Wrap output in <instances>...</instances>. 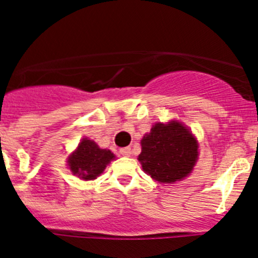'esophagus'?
<instances>
[{
    "label": "esophagus",
    "instance_id": "obj_1",
    "mask_svg": "<svg viewBox=\"0 0 258 258\" xmlns=\"http://www.w3.org/2000/svg\"><path fill=\"white\" fill-rule=\"evenodd\" d=\"M120 154H121L122 156H131L132 154L131 147H122V149L120 150Z\"/></svg>",
    "mask_w": 258,
    "mask_h": 258
}]
</instances>
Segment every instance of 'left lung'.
Wrapping results in <instances>:
<instances>
[{"label": "left lung", "instance_id": "obj_1", "mask_svg": "<svg viewBox=\"0 0 258 258\" xmlns=\"http://www.w3.org/2000/svg\"><path fill=\"white\" fill-rule=\"evenodd\" d=\"M138 160L152 178L172 183L188 175L198 159V142L178 121L157 122L141 141Z\"/></svg>", "mask_w": 258, "mask_h": 258}]
</instances>
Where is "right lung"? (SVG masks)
<instances>
[{
	"label": "right lung",
	"mask_w": 258,
	"mask_h": 258,
	"mask_svg": "<svg viewBox=\"0 0 258 258\" xmlns=\"http://www.w3.org/2000/svg\"><path fill=\"white\" fill-rule=\"evenodd\" d=\"M112 159H115V155L109 150L99 149L97 143L84 138L76 151L68 157V165L74 174L88 181L103 173Z\"/></svg>",
	"instance_id": "1"
}]
</instances>
